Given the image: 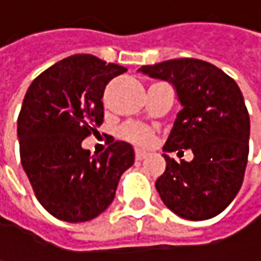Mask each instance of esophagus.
<instances>
[{
    "instance_id": "1",
    "label": "esophagus",
    "mask_w": 261,
    "mask_h": 261,
    "mask_svg": "<svg viewBox=\"0 0 261 261\" xmlns=\"http://www.w3.org/2000/svg\"><path fill=\"white\" fill-rule=\"evenodd\" d=\"M145 157H146V151L137 148V149H136V159H137V160H143Z\"/></svg>"
}]
</instances>
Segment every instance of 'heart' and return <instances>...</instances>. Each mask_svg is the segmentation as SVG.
Instances as JSON below:
<instances>
[{
  "label": "heart",
  "instance_id": "obj_1",
  "mask_svg": "<svg viewBox=\"0 0 261 261\" xmlns=\"http://www.w3.org/2000/svg\"><path fill=\"white\" fill-rule=\"evenodd\" d=\"M122 136L125 139H128L134 143H139V145H146L151 142L152 139V134L148 127L142 125V124H128L122 128Z\"/></svg>",
  "mask_w": 261,
  "mask_h": 261
}]
</instances>
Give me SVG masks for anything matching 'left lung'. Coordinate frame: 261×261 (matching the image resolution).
I'll list each match as a JSON object with an SVG mask.
<instances>
[{"instance_id":"8db88e82","label":"left lung","mask_w":261,"mask_h":261,"mask_svg":"<svg viewBox=\"0 0 261 261\" xmlns=\"http://www.w3.org/2000/svg\"><path fill=\"white\" fill-rule=\"evenodd\" d=\"M139 71L169 81L182 106L163 149L193 152L192 162L180 163L163 154L166 171L155 181L162 201L189 221L218 216L240 190L248 163L249 115L239 86L198 59L166 60Z\"/></svg>"}]
</instances>
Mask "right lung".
I'll return each instance as SVG.
<instances>
[{
	"mask_svg": "<svg viewBox=\"0 0 261 261\" xmlns=\"http://www.w3.org/2000/svg\"><path fill=\"white\" fill-rule=\"evenodd\" d=\"M127 69L90 54L66 57L33 80L18 116L21 163L42 207L66 222H86L113 201L134 163L130 143L116 140L90 155L81 142L102 124L109 81Z\"/></svg>",
	"mask_w": 261,
	"mask_h": 261,
	"instance_id": "1",
	"label": "right lung"
}]
</instances>
